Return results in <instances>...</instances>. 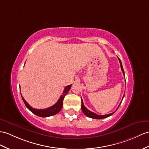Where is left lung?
I'll use <instances>...</instances> for the list:
<instances>
[{
	"label": "left lung",
	"mask_w": 149,
	"mask_h": 149,
	"mask_svg": "<svg viewBox=\"0 0 149 149\" xmlns=\"http://www.w3.org/2000/svg\"><path fill=\"white\" fill-rule=\"evenodd\" d=\"M118 59H119V63H120V65H121V70H122V71H123V74H124V76H125V72H124V70H123V66H122L121 61L120 59H119V57H118ZM124 96H125V95H124ZM124 96H123L122 99H123V98H124ZM81 110H82L83 113H84V114H85V115L86 116L88 117V118H93V119H98L106 118H107V117H109V116H110L112 115V114H113L114 113V112H115L116 111H117L118 107H119V106H120V104H121V102L120 104H119V105L118 107L117 108V109L114 112H112V113L109 114H106V115H98V114H95V113H94V112L89 111V110L88 109H87V108L84 106V104H83V100H82L81 98Z\"/></svg>",
	"instance_id": "8db88e82"
}]
</instances>
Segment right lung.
I'll return each mask as SVG.
<instances>
[{
    "label": "right lung",
    "mask_w": 149,
    "mask_h": 149,
    "mask_svg": "<svg viewBox=\"0 0 149 149\" xmlns=\"http://www.w3.org/2000/svg\"><path fill=\"white\" fill-rule=\"evenodd\" d=\"M71 86L72 85H68V86L65 87L63 94L61 95V97L59 99V100H58L57 102L55 104L53 105L52 106L44 109H37L33 108L28 104L26 101L24 100V99L22 97V95H21V97H22L25 106H26V107L29 110H30L31 112H33V114H35V115H37V116H40V117H42V118L51 116H54V115L57 114L58 112H60V111L61 110V109H62L63 106V102L64 98L65 96H66L68 92L70 91V90L71 88Z\"/></svg>",
    "instance_id": "add662e5"
}]
</instances>
